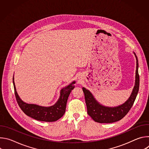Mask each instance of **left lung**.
Segmentation results:
<instances>
[{
	"mask_svg": "<svg viewBox=\"0 0 149 149\" xmlns=\"http://www.w3.org/2000/svg\"><path fill=\"white\" fill-rule=\"evenodd\" d=\"M136 58V81L131 96L125 103L116 107H107L100 105L94 98L92 94L87 89L82 88L84 93L87 113L95 122L100 123H111L118 121L122 119L129 113L134 102L139 90L140 78L138 72L139 63L137 57Z\"/></svg>",
	"mask_w": 149,
	"mask_h": 149,
	"instance_id": "8db88e82",
	"label": "left lung"
}]
</instances>
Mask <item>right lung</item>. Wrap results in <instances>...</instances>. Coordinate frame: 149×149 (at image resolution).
Segmentation results:
<instances>
[{"label":"right lung","mask_w":149,"mask_h":149,"mask_svg":"<svg viewBox=\"0 0 149 149\" xmlns=\"http://www.w3.org/2000/svg\"><path fill=\"white\" fill-rule=\"evenodd\" d=\"M13 78L15 95L17 102L20 109L27 116L32 118L46 122L55 121L60 118L64 114L68 98L72 90L74 88L75 81L63 88L61 91V95L56 103L49 107H41L35 104H29L24 102L18 96Z\"/></svg>","instance_id":"1"}]
</instances>
